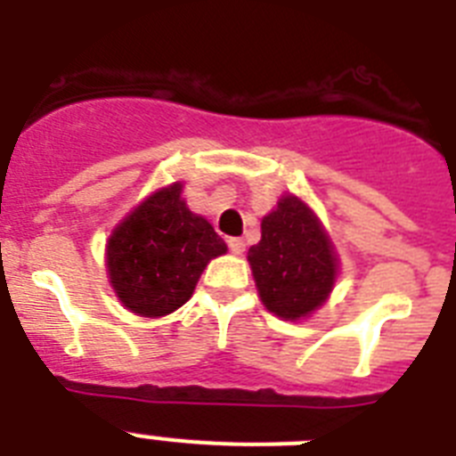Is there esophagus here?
Returning a JSON list of instances; mask_svg holds the SVG:
<instances>
[{
    "label": "esophagus",
    "instance_id": "1",
    "mask_svg": "<svg viewBox=\"0 0 456 456\" xmlns=\"http://www.w3.org/2000/svg\"><path fill=\"white\" fill-rule=\"evenodd\" d=\"M244 247H247V244H244V240H240V237H231V240H228V248H231V253H235V256H241V253H244Z\"/></svg>",
    "mask_w": 456,
    "mask_h": 456
}]
</instances>
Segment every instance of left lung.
<instances>
[{
  "label": "left lung",
  "mask_w": 456,
  "mask_h": 456,
  "mask_svg": "<svg viewBox=\"0 0 456 456\" xmlns=\"http://www.w3.org/2000/svg\"><path fill=\"white\" fill-rule=\"evenodd\" d=\"M260 228L263 240L247 256L260 301L281 320H305L326 304L340 272L331 237L294 193L278 199Z\"/></svg>",
  "instance_id": "left-lung-1"
}]
</instances>
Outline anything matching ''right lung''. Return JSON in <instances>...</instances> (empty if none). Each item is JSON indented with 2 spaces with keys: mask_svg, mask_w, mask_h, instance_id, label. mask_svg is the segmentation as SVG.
Returning <instances> with one entry per match:
<instances>
[{
  "mask_svg": "<svg viewBox=\"0 0 456 456\" xmlns=\"http://www.w3.org/2000/svg\"><path fill=\"white\" fill-rule=\"evenodd\" d=\"M228 251L205 216L183 199V183L157 189L116 225L104 248L111 289L141 317L187 304L209 260Z\"/></svg>",
  "mask_w": 456,
  "mask_h": 456,
  "instance_id": "obj_1",
  "label": "right lung"
}]
</instances>
